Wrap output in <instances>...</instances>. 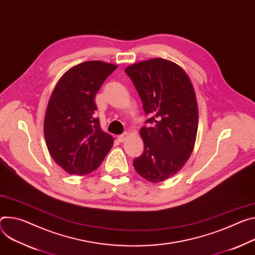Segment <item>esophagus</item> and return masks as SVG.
<instances>
[{
    "label": "esophagus",
    "instance_id": "1",
    "mask_svg": "<svg viewBox=\"0 0 255 255\" xmlns=\"http://www.w3.org/2000/svg\"><path fill=\"white\" fill-rule=\"evenodd\" d=\"M117 138H118L119 142H122V143H123V142L127 139V138H128V133H127V132H125V133H123V134L119 135Z\"/></svg>",
    "mask_w": 255,
    "mask_h": 255
}]
</instances>
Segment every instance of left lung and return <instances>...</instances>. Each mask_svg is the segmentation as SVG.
Segmentation results:
<instances>
[{"instance_id":"obj_1","label":"left lung","mask_w":255,"mask_h":255,"mask_svg":"<svg viewBox=\"0 0 255 255\" xmlns=\"http://www.w3.org/2000/svg\"><path fill=\"white\" fill-rule=\"evenodd\" d=\"M126 74L139 95L149 118L140 136L144 150L133 160L136 172L158 183L179 172L194 148L198 108L193 85L183 69L161 58L128 66Z\"/></svg>"}]
</instances>
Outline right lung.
Instances as JSON below:
<instances>
[{
  "label": "right lung",
  "mask_w": 255,
  "mask_h": 255,
  "mask_svg": "<svg viewBox=\"0 0 255 255\" xmlns=\"http://www.w3.org/2000/svg\"><path fill=\"white\" fill-rule=\"evenodd\" d=\"M117 65L88 61L72 67L56 84L44 116L43 132L49 152L70 175L97 170L113 146L95 112V98Z\"/></svg>",
  "instance_id": "obj_1"
}]
</instances>
